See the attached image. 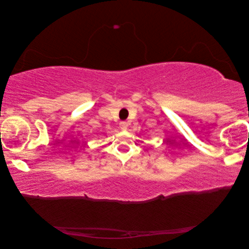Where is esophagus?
<instances>
[{
	"mask_svg": "<svg viewBox=\"0 0 249 249\" xmlns=\"http://www.w3.org/2000/svg\"><path fill=\"white\" fill-rule=\"evenodd\" d=\"M127 125H129V124H127L126 122H120L119 123V127L122 130H126L127 129Z\"/></svg>",
	"mask_w": 249,
	"mask_h": 249,
	"instance_id": "obj_1",
	"label": "esophagus"
}]
</instances>
